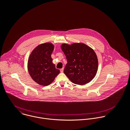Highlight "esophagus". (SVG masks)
I'll return each mask as SVG.
<instances>
[{
  "mask_svg": "<svg viewBox=\"0 0 130 130\" xmlns=\"http://www.w3.org/2000/svg\"><path fill=\"white\" fill-rule=\"evenodd\" d=\"M63 70H64L63 68H62V69H61L60 70V72H61V73H63Z\"/></svg>",
  "mask_w": 130,
  "mask_h": 130,
  "instance_id": "esophagus-1",
  "label": "esophagus"
}]
</instances>
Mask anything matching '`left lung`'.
<instances>
[{
  "mask_svg": "<svg viewBox=\"0 0 130 130\" xmlns=\"http://www.w3.org/2000/svg\"><path fill=\"white\" fill-rule=\"evenodd\" d=\"M61 48L68 61L63 72L69 79L79 85L90 82L98 68L97 56L93 49L80 43L62 44Z\"/></svg>",
  "mask_w": 130,
  "mask_h": 130,
  "instance_id": "obj_1",
  "label": "left lung"
}]
</instances>
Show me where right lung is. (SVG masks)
Instances as JSON below:
<instances>
[{"instance_id": "add662e5", "label": "right lung", "mask_w": 130, "mask_h": 130, "mask_svg": "<svg viewBox=\"0 0 130 130\" xmlns=\"http://www.w3.org/2000/svg\"><path fill=\"white\" fill-rule=\"evenodd\" d=\"M54 49L52 43H42L36 47L29 57L27 64L29 74L40 85H49L60 73L56 69L51 57Z\"/></svg>"}]
</instances>
